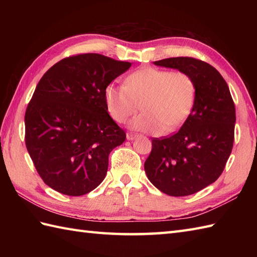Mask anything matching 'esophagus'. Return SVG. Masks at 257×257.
I'll return each mask as SVG.
<instances>
[{"instance_id":"obj_1","label":"esophagus","mask_w":257,"mask_h":257,"mask_svg":"<svg viewBox=\"0 0 257 257\" xmlns=\"http://www.w3.org/2000/svg\"><path fill=\"white\" fill-rule=\"evenodd\" d=\"M138 137V134H135V133H128L127 134V139L128 140H134Z\"/></svg>"}]
</instances>
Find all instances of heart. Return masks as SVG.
Here are the masks:
<instances>
[{
	"instance_id": "obj_1",
	"label": "heart",
	"mask_w": 257,
	"mask_h": 257,
	"mask_svg": "<svg viewBox=\"0 0 257 257\" xmlns=\"http://www.w3.org/2000/svg\"><path fill=\"white\" fill-rule=\"evenodd\" d=\"M105 102L111 118L124 122L140 108L130 127L151 135L173 132L187 121L193 110L196 85L190 74L182 70L143 67L130 73L123 86H106Z\"/></svg>"
}]
</instances>
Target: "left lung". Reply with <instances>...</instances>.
Here are the masks:
<instances>
[{"mask_svg":"<svg viewBox=\"0 0 257 257\" xmlns=\"http://www.w3.org/2000/svg\"><path fill=\"white\" fill-rule=\"evenodd\" d=\"M192 76L196 85L193 110L178 133L152 139L145 162L150 182L171 196L199 192L221 176L234 143L235 105L224 78L194 57L155 62Z\"/></svg>","mask_w":257,"mask_h":257,"instance_id":"1","label":"left lung"}]
</instances>
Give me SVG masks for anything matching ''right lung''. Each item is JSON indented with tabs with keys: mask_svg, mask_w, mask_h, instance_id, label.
Here are the masks:
<instances>
[{
	"mask_svg": "<svg viewBox=\"0 0 257 257\" xmlns=\"http://www.w3.org/2000/svg\"><path fill=\"white\" fill-rule=\"evenodd\" d=\"M130 66L100 54H77L38 81L25 112V145L48 187L79 196L105 179L109 154L125 133L109 116L103 92Z\"/></svg>",
	"mask_w": 257,
	"mask_h": 257,
	"instance_id": "1",
	"label": "right lung"
}]
</instances>
